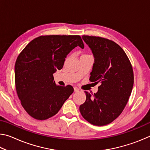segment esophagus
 <instances>
[{
    "label": "esophagus",
    "mask_w": 150,
    "mask_h": 150,
    "mask_svg": "<svg viewBox=\"0 0 150 150\" xmlns=\"http://www.w3.org/2000/svg\"><path fill=\"white\" fill-rule=\"evenodd\" d=\"M79 91V88H78L77 87H74V91H75V92H78Z\"/></svg>",
    "instance_id": "obj_1"
}]
</instances>
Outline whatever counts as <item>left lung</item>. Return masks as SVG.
Instances as JSON below:
<instances>
[{
  "label": "left lung",
  "mask_w": 150,
  "mask_h": 150,
  "mask_svg": "<svg viewBox=\"0 0 150 150\" xmlns=\"http://www.w3.org/2000/svg\"><path fill=\"white\" fill-rule=\"evenodd\" d=\"M82 38L95 57L89 80L100 85L94 95L85 91L86 100L79 110L89 123L105 126L118 118L128 103L134 85L132 67L122 48L115 42L97 36Z\"/></svg>",
  "instance_id": "left-lung-1"
}]
</instances>
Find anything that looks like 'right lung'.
Segmentation results:
<instances>
[{"label": "right lung", "mask_w": 150, "mask_h": 150, "mask_svg": "<svg viewBox=\"0 0 150 150\" xmlns=\"http://www.w3.org/2000/svg\"><path fill=\"white\" fill-rule=\"evenodd\" d=\"M84 48L80 35H41L32 40L17 57L15 85L18 96L30 116L46 120L59 112L74 91L71 85H56L53 74L62 69L67 54Z\"/></svg>", "instance_id": "obj_1"}]
</instances>
